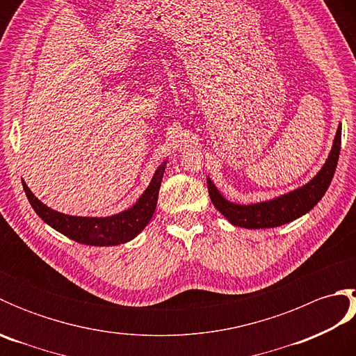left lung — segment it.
Masks as SVG:
<instances>
[{"mask_svg":"<svg viewBox=\"0 0 356 356\" xmlns=\"http://www.w3.org/2000/svg\"><path fill=\"white\" fill-rule=\"evenodd\" d=\"M339 149H341V125L338 127L334 145H332L326 163L311 182L305 186L269 202L254 203V205H236V203L223 199V195L218 193L208 177L207 184L211 202H213L216 209L220 211L234 226H241V228L248 229H261L275 228V226L289 223L295 218L305 216L307 211H311L326 194L332 179H334Z\"/></svg>","mask_w":356,"mask_h":356,"instance_id":"left-lung-1","label":"left lung"}]
</instances>
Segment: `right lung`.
I'll list each match as a JSON object with an SVG mask.
<instances>
[{
    "instance_id": "add662e5",
    "label": "right lung",
    "mask_w": 356,
    "mask_h": 356,
    "mask_svg": "<svg viewBox=\"0 0 356 356\" xmlns=\"http://www.w3.org/2000/svg\"><path fill=\"white\" fill-rule=\"evenodd\" d=\"M163 162L156 170L151 184L140 199L136 202V205L130 209L124 211L111 217H74V216H65L58 211H53L49 207H45L42 202L38 200L29 186L22 182L27 199L30 205L35 209V213L40 216L42 220L50 225L53 229L64 234L78 243L90 245V246H115L125 243L134 238L138 234L145 228L148 222L153 217V213L157 205V195L159 188L162 184L163 171H165Z\"/></svg>"
}]
</instances>
